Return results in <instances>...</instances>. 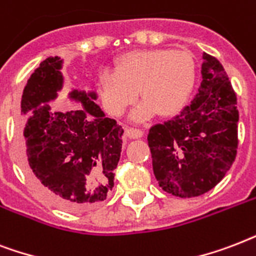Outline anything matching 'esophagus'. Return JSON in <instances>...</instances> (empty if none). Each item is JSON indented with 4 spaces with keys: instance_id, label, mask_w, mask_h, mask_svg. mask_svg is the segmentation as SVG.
Returning <instances> with one entry per match:
<instances>
[{
    "instance_id": "1",
    "label": "esophagus",
    "mask_w": 256,
    "mask_h": 256,
    "mask_svg": "<svg viewBox=\"0 0 256 256\" xmlns=\"http://www.w3.org/2000/svg\"><path fill=\"white\" fill-rule=\"evenodd\" d=\"M142 130H136V128H126V136L130 138H142Z\"/></svg>"
}]
</instances>
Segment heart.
Returning <instances> with one entry per match:
<instances>
[{
	"label": "heart",
	"mask_w": 256,
	"mask_h": 256,
	"mask_svg": "<svg viewBox=\"0 0 256 256\" xmlns=\"http://www.w3.org/2000/svg\"><path fill=\"white\" fill-rule=\"evenodd\" d=\"M196 64L186 50L146 49L118 57L114 72L100 76V92L106 110L120 116L134 104L138 92L142 104L132 114L134 120H146L158 112L171 116L183 110L194 90Z\"/></svg>",
	"instance_id": "b5f03b06"
}]
</instances>
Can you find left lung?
<instances>
[{"label":"left lung","mask_w":256,"mask_h":256,"mask_svg":"<svg viewBox=\"0 0 256 256\" xmlns=\"http://www.w3.org/2000/svg\"><path fill=\"white\" fill-rule=\"evenodd\" d=\"M203 60V80L191 104L148 134L156 180L179 198L212 190L236 158V94L223 65L207 53Z\"/></svg>","instance_id":"8db88e82"}]
</instances>
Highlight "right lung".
Here are the masks:
<instances>
[{"instance_id": "add662e5", "label": "right lung", "mask_w": 256, "mask_h": 256, "mask_svg": "<svg viewBox=\"0 0 256 256\" xmlns=\"http://www.w3.org/2000/svg\"><path fill=\"white\" fill-rule=\"evenodd\" d=\"M61 66L60 57H48L24 88V170L46 202L76 212L106 200L112 191L124 130L94 104V92L69 93L82 110H53L48 102L62 88Z\"/></svg>"}]
</instances>
